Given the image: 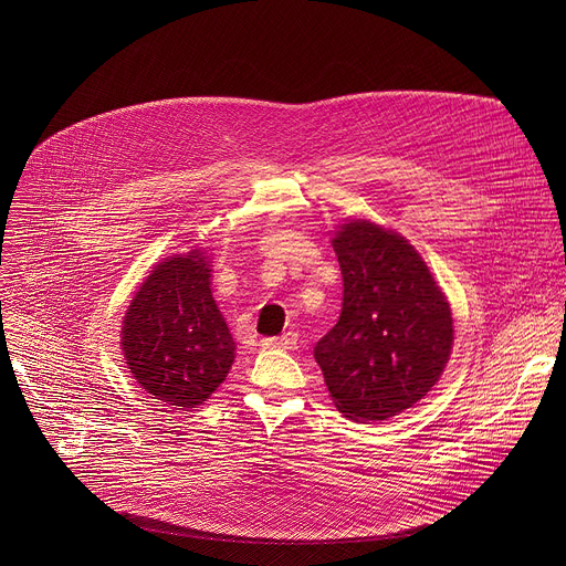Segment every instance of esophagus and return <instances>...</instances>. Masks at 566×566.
<instances>
[{"label":"esophagus","instance_id":"obj_1","mask_svg":"<svg viewBox=\"0 0 566 566\" xmlns=\"http://www.w3.org/2000/svg\"><path fill=\"white\" fill-rule=\"evenodd\" d=\"M297 343V334L286 332L284 336H273V338H264L262 347L264 349H293Z\"/></svg>","mask_w":566,"mask_h":566}]
</instances>
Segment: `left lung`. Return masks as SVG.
<instances>
[{"instance_id":"1","label":"left lung","mask_w":566,"mask_h":566,"mask_svg":"<svg viewBox=\"0 0 566 566\" xmlns=\"http://www.w3.org/2000/svg\"><path fill=\"white\" fill-rule=\"evenodd\" d=\"M343 311L313 356L338 412L387 421L441 378L454 329L446 295L406 237L354 219L334 237Z\"/></svg>"}]
</instances>
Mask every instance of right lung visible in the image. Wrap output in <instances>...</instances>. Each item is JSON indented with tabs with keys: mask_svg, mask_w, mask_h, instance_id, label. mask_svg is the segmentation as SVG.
<instances>
[{
	"mask_svg": "<svg viewBox=\"0 0 566 566\" xmlns=\"http://www.w3.org/2000/svg\"><path fill=\"white\" fill-rule=\"evenodd\" d=\"M123 352L136 382L175 408H197L226 380L234 340L210 291L201 251L154 266L123 319Z\"/></svg>",
	"mask_w": 566,
	"mask_h": 566,
	"instance_id": "1",
	"label": "right lung"
}]
</instances>
